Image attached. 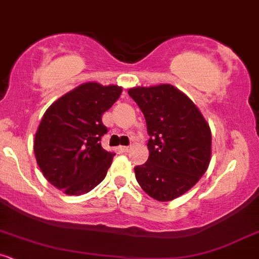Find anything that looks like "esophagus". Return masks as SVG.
<instances>
[{
    "mask_svg": "<svg viewBox=\"0 0 259 259\" xmlns=\"http://www.w3.org/2000/svg\"><path fill=\"white\" fill-rule=\"evenodd\" d=\"M118 149H119V151H121L122 153H127V152H130V147H126V146H121V147H118Z\"/></svg>",
    "mask_w": 259,
    "mask_h": 259,
    "instance_id": "34e87169",
    "label": "esophagus"
}]
</instances>
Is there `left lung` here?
I'll use <instances>...</instances> for the list:
<instances>
[{
  "mask_svg": "<svg viewBox=\"0 0 259 259\" xmlns=\"http://www.w3.org/2000/svg\"><path fill=\"white\" fill-rule=\"evenodd\" d=\"M128 95L143 112L149 158L135 166L141 188L158 201L186 193L206 171L211 132L194 102L174 86L133 88Z\"/></svg>",
  "mask_w": 259,
  "mask_h": 259,
  "instance_id": "left-lung-1",
  "label": "left lung"
}]
</instances>
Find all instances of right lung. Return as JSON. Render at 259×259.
Returning <instances> with one entry per match:
<instances>
[{
	"mask_svg": "<svg viewBox=\"0 0 259 259\" xmlns=\"http://www.w3.org/2000/svg\"><path fill=\"white\" fill-rule=\"evenodd\" d=\"M121 93L119 86L88 82L46 111L35 133L34 153L52 185L68 195H80L104 180L115 153L101 146L108 131L102 115Z\"/></svg>",
	"mask_w": 259,
	"mask_h": 259,
	"instance_id": "right-lung-1",
	"label": "right lung"
}]
</instances>
